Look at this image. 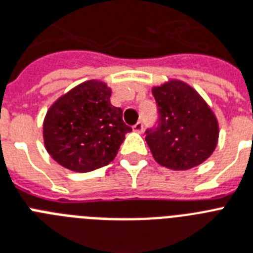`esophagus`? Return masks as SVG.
Listing matches in <instances>:
<instances>
[{
	"instance_id": "1",
	"label": "esophagus",
	"mask_w": 253,
	"mask_h": 253,
	"mask_svg": "<svg viewBox=\"0 0 253 253\" xmlns=\"http://www.w3.org/2000/svg\"><path fill=\"white\" fill-rule=\"evenodd\" d=\"M133 130H134L135 133H142V131H143V123L138 122L135 125H133Z\"/></svg>"
}]
</instances>
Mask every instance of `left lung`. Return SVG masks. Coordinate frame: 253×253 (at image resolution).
I'll return each instance as SVG.
<instances>
[{
  "mask_svg": "<svg viewBox=\"0 0 253 253\" xmlns=\"http://www.w3.org/2000/svg\"><path fill=\"white\" fill-rule=\"evenodd\" d=\"M151 90L160 116L155 130L146 131L154 159L173 170L200 166L218 143L220 126L212 108L182 80L169 79Z\"/></svg>",
  "mask_w": 253,
  "mask_h": 253,
  "instance_id": "8db88e82",
  "label": "left lung"
}]
</instances>
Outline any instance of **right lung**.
I'll list each match as a JSON object with an SVG mask.
<instances>
[{
  "instance_id": "1",
  "label": "right lung",
  "mask_w": 253,
  "mask_h": 253,
  "mask_svg": "<svg viewBox=\"0 0 253 253\" xmlns=\"http://www.w3.org/2000/svg\"><path fill=\"white\" fill-rule=\"evenodd\" d=\"M110 97L111 87L106 83L87 80L50 106L42 124L43 145L58 164L86 173L115 159L131 128Z\"/></svg>"
}]
</instances>
